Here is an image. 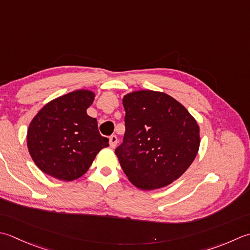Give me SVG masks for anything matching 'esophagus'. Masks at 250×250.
<instances>
[{
  "label": "esophagus",
  "instance_id": "obj_1",
  "mask_svg": "<svg viewBox=\"0 0 250 250\" xmlns=\"http://www.w3.org/2000/svg\"><path fill=\"white\" fill-rule=\"evenodd\" d=\"M117 143H118V138H117V136H116L115 134L111 135L110 138H109V145H110V147H111V148H115Z\"/></svg>",
  "mask_w": 250,
  "mask_h": 250
}]
</instances>
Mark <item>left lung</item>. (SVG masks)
<instances>
[{
    "label": "left lung",
    "instance_id": "1",
    "mask_svg": "<svg viewBox=\"0 0 250 250\" xmlns=\"http://www.w3.org/2000/svg\"><path fill=\"white\" fill-rule=\"evenodd\" d=\"M125 132L116 148L122 170L141 189L167 187L188 170L199 148V126L166 93L136 91L124 100Z\"/></svg>",
    "mask_w": 250,
    "mask_h": 250
}]
</instances>
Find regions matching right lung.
<instances>
[{"mask_svg":"<svg viewBox=\"0 0 250 250\" xmlns=\"http://www.w3.org/2000/svg\"><path fill=\"white\" fill-rule=\"evenodd\" d=\"M95 94L78 90L51 101L29 125L27 145L44 173L62 181L82 177L97 153L108 146L97 121L86 114Z\"/></svg>","mask_w":250,"mask_h":250,"instance_id":"right-lung-1","label":"right lung"}]
</instances>
